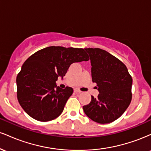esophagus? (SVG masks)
<instances>
[{
	"label": "esophagus",
	"instance_id": "esophagus-1",
	"mask_svg": "<svg viewBox=\"0 0 151 151\" xmlns=\"http://www.w3.org/2000/svg\"><path fill=\"white\" fill-rule=\"evenodd\" d=\"M74 92H75L76 93H81V91L78 89H74Z\"/></svg>",
	"mask_w": 151,
	"mask_h": 151
}]
</instances>
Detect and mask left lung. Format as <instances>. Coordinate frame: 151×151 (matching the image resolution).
Listing matches in <instances>:
<instances>
[{"label": "left lung", "mask_w": 151, "mask_h": 151, "mask_svg": "<svg viewBox=\"0 0 151 151\" xmlns=\"http://www.w3.org/2000/svg\"><path fill=\"white\" fill-rule=\"evenodd\" d=\"M89 54L93 82L99 93L91 96V102L84 106V113L99 124H109L125 112L132 99V77L126 65L106 50L84 48Z\"/></svg>", "instance_id": "8db88e82"}]
</instances>
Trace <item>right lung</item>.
<instances>
[{"mask_svg":"<svg viewBox=\"0 0 151 151\" xmlns=\"http://www.w3.org/2000/svg\"><path fill=\"white\" fill-rule=\"evenodd\" d=\"M84 49L51 46L36 52L24 62L17 76V97L23 110L40 121H49L63 111L66 102L73 93L67 86L56 84L74 62L88 61Z\"/></svg>","mask_w":151,"mask_h":151,"instance_id":"right-lung-1","label":"right lung"}]
</instances>
